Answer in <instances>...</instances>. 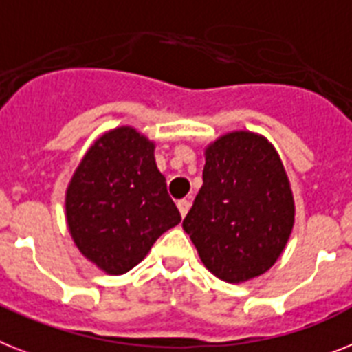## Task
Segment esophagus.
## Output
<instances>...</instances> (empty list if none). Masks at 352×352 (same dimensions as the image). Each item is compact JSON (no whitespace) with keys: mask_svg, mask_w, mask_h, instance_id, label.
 <instances>
[{"mask_svg":"<svg viewBox=\"0 0 352 352\" xmlns=\"http://www.w3.org/2000/svg\"><path fill=\"white\" fill-rule=\"evenodd\" d=\"M177 208H179V211H181V217L184 218L186 214H188V211H190L191 202H190V200L182 199V200H179V202H177Z\"/></svg>","mask_w":352,"mask_h":352,"instance_id":"1","label":"esophagus"}]
</instances>
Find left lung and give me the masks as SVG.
<instances>
[{
  "label": "left lung",
  "instance_id": "left-lung-1",
  "mask_svg": "<svg viewBox=\"0 0 352 352\" xmlns=\"http://www.w3.org/2000/svg\"><path fill=\"white\" fill-rule=\"evenodd\" d=\"M200 188L182 227L202 263L227 283L258 277L277 261L294 227L283 162L252 132H232L206 150Z\"/></svg>",
  "mask_w": 352,
  "mask_h": 352
}]
</instances>
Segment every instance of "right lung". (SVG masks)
<instances>
[{"instance_id":"obj_1","label":"right lung","mask_w":352,"mask_h":352,"mask_svg":"<svg viewBox=\"0 0 352 352\" xmlns=\"http://www.w3.org/2000/svg\"><path fill=\"white\" fill-rule=\"evenodd\" d=\"M66 214L80 252L112 276L134 268L181 221L153 143L131 126L102 135L85 153L67 188Z\"/></svg>"}]
</instances>
